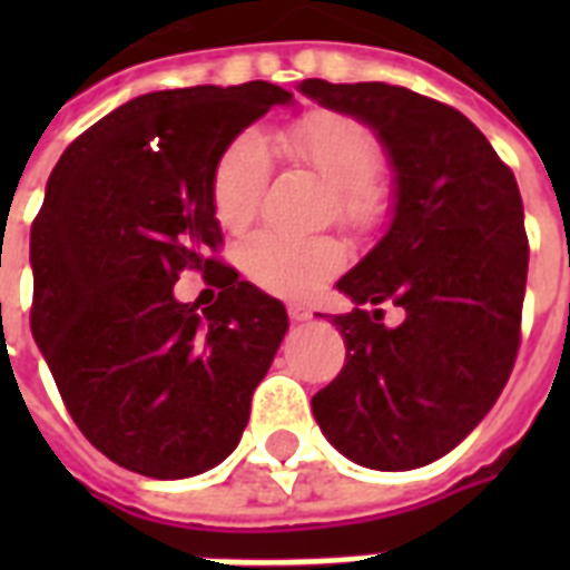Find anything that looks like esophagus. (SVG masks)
Here are the masks:
<instances>
[{
    "label": "esophagus",
    "instance_id": "34e87169",
    "mask_svg": "<svg viewBox=\"0 0 570 570\" xmlns=\"http://www.w3.org/2000/svg\"><path fill=\"white\" fill-rule=\"evenodd\" d=\"M286 316H289V322H307L313 313L307 311V307H302V304H289V307H286Z\"/></svg>",
    "mask_w": 570,
    "mask_h": 570
}]
</instances>
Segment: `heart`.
Instances as JSON below:
<instances>
[{
  "label": "heart",
  "mask_w": 570,
  "mask_h": 570,
  "mask_svg": "<svg viewBox=\"0 0 570 570\" xmlns=\"http://www.w3.org/2000/svg\"><path fill=\"white\" fill-rule=\"evenodd\" d=\"M277 147L334 186L331 213L352 233H373L387 215L381 183L384 150L364 120L337 109H313L286 120ZM268 186V150L263 138L242 132L224 145L209 174V200L224 230H242L257 218ZM239 266L250 284L281 298H307L346 266V248L331 236L254 233L239 245Z\"/></svg>",
  "instance_id": "1"
}]
</instances>
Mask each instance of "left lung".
Masks as SVG:
<instances>
[{
  "instance_id": "1",
  "label": "left lung",
  "mask_w": 570,
  "mask_h": 570,
  "mask_svg": "<svg viewBox=\"0 0 570 570\" xmlns=\"http://www.w3.org/2000/svg\"><path fill=\"white\" fill-rule=\"evenodd\" d=\"M302 91L366 120L399 183L387 236L340 277L357 304L334 316L346 366L313 396V414L364 468H423L476 429L512 375L530 266L521 191L446 102L384 82L307 79ZM381 303L406 313L396 330L383 325Z\"/></svg>"
}]
</instances>
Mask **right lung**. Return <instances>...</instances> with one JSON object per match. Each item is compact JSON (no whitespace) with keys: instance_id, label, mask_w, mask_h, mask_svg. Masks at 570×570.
<instances>
[{"instance_id":"right-lung-1","label":"right lung","mask_w":570,"mask_h":570,"mask_svg":"<svg viewBox=\"0 0 570 570\" xmlns=\"http://www.w3.org/2000/svg\"><path fill=\"white\" fill-rule=\"evenodd\" d=\"M289 100L272 82L145 94L49 174L31 224V334L79 432L132 473H204L248 425L286 311L218 259L209 174L227 141ZM186 267L223 289L204 314L173 298Z\"/></svg>"}]
</instances>
